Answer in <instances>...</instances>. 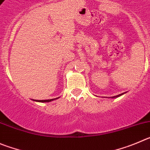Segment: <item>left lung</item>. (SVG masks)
<instances>
[{
  "instance_id": "left-lung-1",
  "label": "left lung",
  "mask_w": 150,
  "mask_h": 150,
  "mask_svg": "<svg viewBox=\"0 0 150 150\" xmlns=\"http://www.w3.org/2000/svg\"><path fill=\"white\" fill-rule=\"evenodd\" d=\"M122 95H123V93H121V94H120V95H117V96H112L111 98H117V97H119V96H122Z\"/></svg>"
}]
</instances>
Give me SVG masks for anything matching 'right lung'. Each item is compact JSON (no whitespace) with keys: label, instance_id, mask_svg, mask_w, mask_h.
<instances>
[{"label":"right lung","instance_id":"right-lung-1","mask_svg":"<svg viewBox=\"0 0 150 150\" xmlns=\"http://www.w3.org/2000/svg\"><path fill=\"white\" fill-rule=\"evenodd\" d=\"M57 98H53V99H47V100H34V99H33V100L36 101V102H52V101L54 100V99H57Z\"/></svg>","mask_w":150,"mask_h":150}]
</instances>
